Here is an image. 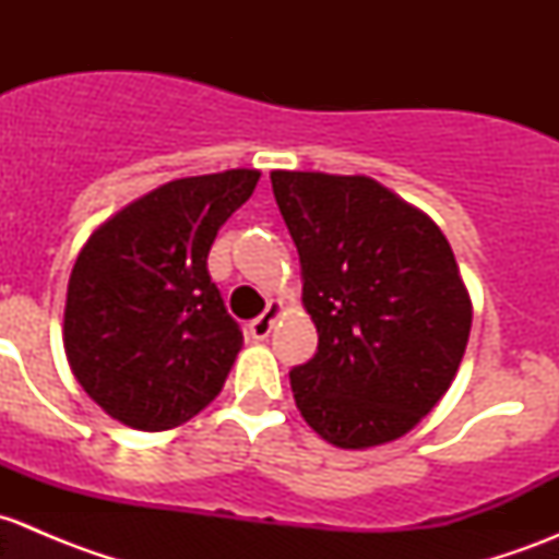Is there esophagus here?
Here are the masks:
<instances>
[{"instance_id": "obj_1", "label": "esophagus", "mask_w": 559, "mask_h": 559, "mask_svg": "<svg viewBox=\"0 0 559 559\" xmlns=\"http://www.w3.org/2000/svg\"><path fill=\"white\" fill-rule=\"evenodd\" d=\"M284 308L286 306L281 300H270L267 302V311H264L262 316H259V319H253L251 324H248V332H251L253 341H264V337L273 332L275 321H278V316L284 313Z\"/></svg>"}]
</instances>
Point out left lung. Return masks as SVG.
<instances>
[{"instance_id":"left-lung-1","label":"left lung","mask_w":559,"mask_h":559,"mask_svg":"<svg viewBox=\"0 0 559 559\" xmlns=\"http://www.w3.org/2000/svg\"><path fill=\"white\" fill-rule=\"evenodd\" d=\"M319 348L289 373L302 419L337 449L414 430L449 392L473 306L447 235L368 175L273 170Z\"/></svg>"}]
</instances>
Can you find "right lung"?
<instances>
[{"label": "right lung", "instance_id": "add662e5", "mask_svg": "<svg viewBox=\"0 0 559 559\" xmlns=\"http://www.w3.org/2000/svg\"><path fill=\"white\" fill-rule=\"evenodd\" d=\"M259 175L238 167L162 183L112 213L78 253L67 362L121 425L173 430L224 389L243 332L207 275V251Z\"/></svg>", "mask_w": 559, "mask_h": 559}]
</instances>
